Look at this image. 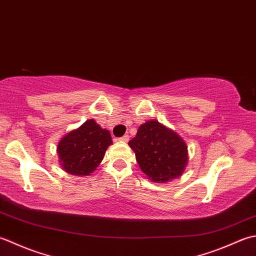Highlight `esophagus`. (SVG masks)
<instances>
[{"mask_svg": "<svg viewBox=\"0 0 256 256\" xmlns=\"http://www.w3.org/2000/svg\"><path fill=\"white\" fill-rule=\"evenodd\" d=\"M128 140H129V136L128 134H124V136H122V137L120 138V142H128Z\"/></svg>", "mask_w": 256, "mask_h": 256, "instance_id": "1", "label": "esophagus"}]
</instances>
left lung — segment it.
<instances>
[{"mask_svg":"<svg viewBox=\"0 0 256 256\" xmlns=\"http://www.w3.org/2000/svg\"><path fill=\"white\" fill-rule=\"evenodd\" d=\"M128 144L140 169L154 182L164 184L179 178L189 161L184 140L158 120L140 124L136 137Z\"/></svg>","mask_w":256,"mask_h":256,"instance_id":"8db88e82","label":"left lung"}]
</instances>
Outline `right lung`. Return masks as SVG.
Masks as SVG:
<instances>
[{"label":"right lung","mask_w":256,"mask_h":256,"mask_svg":"<svg viewBox=\"0 0 256 256\" xmlns=\"http://www.w3.org/2000/svg\"><path fill=\"white\" fill-rule=\"evenodd\" d=\"M112 144L110 132L97 124L95 119H88L58 142L56 150L62 169L77 176L92 174Z\"/></svg>","instance_id":"1"}]
</instances>
